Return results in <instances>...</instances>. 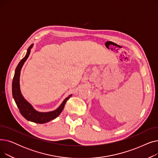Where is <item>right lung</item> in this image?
Listing matches in <instances>:
<instances>
[{
	"mask_svg": "<svg viewBox=\"0 0 158 158\" xmlns=\"http://www.w3.org/2000/svg\"><path fill=\"white\" fill-rule=\"evenodd\" d=\"M32 47L33 44L31 45V46L27 49L26 55L25 56V57L20 61L17 66H16L12 82V94L16 104L19 109L20 113L25 118L35 123H45L55 119L60 114L64 108L66 101L69 100L72 95H69L68 97H66L61 103V104L59 106V107L56 110L45 113L37 111L33 108L32 105L24 98L21 94L20 88V71L23 66V64L26 62L30 54L31 49Z\"/></svg>",
	"mask_w": 158,
	"mask_h": 158,
	"instance_id": "right-lung-1",
	"label": "right lung"
}]
</instances>
